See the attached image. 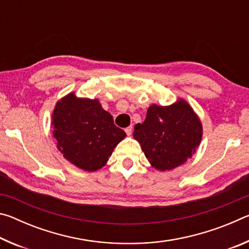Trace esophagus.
Masks as SVG:
<instances>
[{"mask_svg": "<svg viewBox=\"0 0 249 249\" xmlns=\"http://www.w3.org/2000/svg\"><path fill=\"white\" fill-rule=\"evenodd\" d=\"M132 126H128V127H126L125 128V133L126 134H127L128 135V136H129V135H132Z\"/></svg>", "mask_w": 249, "mask_h": 249, "instance_id": "esophagus-1", "label": "esophagus"}]
</instances>
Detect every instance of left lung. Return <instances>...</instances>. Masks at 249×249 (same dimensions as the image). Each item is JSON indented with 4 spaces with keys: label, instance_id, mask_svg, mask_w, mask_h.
<instances>
[{
    "label": "left lung",
    "instance_id": "left-lung-1",
    "mask_svg": "<svg viewBox=\"0 0 249 249\" xmlns=\"http://www.w3.org/2000/svg\"><path fill=\"white\" fill-rule=\"evenodd\" d=\"M133 135L151 166L165 171L192 157L201 142L202 125L190 105L180 100L170 107L151 105Z\"/></svg>",
    "mask_w": 249,
    "mask_h": 249
}]
</instances>
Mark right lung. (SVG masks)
Listing matches in <instances>:
<instances>
[{"label": "right lung", "mask_w": 249, "mask_h": 249, "mask_svg": "<svg viewBox=\"0 0 249 249\" xmlns=\"http://www.w3.org/2000/svg\"><path fill=\"white\" fill-rule=\"evenodd\" d=\"M52 125L60 153L86 171L102 168L126 136L98 100L78 99L73 93L56 104Z\"/></svg>", "instance_id": "right-lung-1"}]
</instances>
